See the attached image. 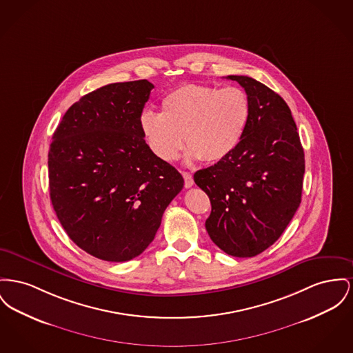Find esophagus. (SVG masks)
Instances as JSON below:
<instances>
[{
    "instance_id": "1",
    "label": "esophagus",
    "mask_w": 353,
    "mask_h": 353,
    "mask_svg": "<svg viewBox=\"0 0 353 353\" xmlns=\"http://www.w3.org/2000/svg\"><path fill=\"white\" fill-rule=\"evenodd\" d=\"M183 176H184V184H185V188L193 187V184H194V181H193V177H192V174L189 173V172H183Z\"/></svg>"
}]
</instances>
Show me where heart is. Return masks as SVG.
<instances>
[{
    "label": "heart",
    "instance_id": "heart-1",
    "mask_svg": "<svg viewBox=\"0 0 353 353\" xmlns=\"http://www.w3.org/2000/svg\"><path fill=\"white\" fill-rule=\"evenodd\" d=\"M161 113L145 110L140 128L149 149L173 161L185 143L188 157L216 163L240 144L250 114L248 94L239 86L185 83L168 93Z\"/></svg>",
    "mask_w": 353,
    "mask_h": 353
}]
</instances>
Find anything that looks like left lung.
I'll use <instances>...</instances> for the list:
<instances>
[{"label": "left lung", "instance_id": "left-lung-1", "mask_svg": "<svg viewBox=\"0 0 353 353\" xmlns=\"http://www.w3.org/2000/svg\"><path fill=\"white\" fill-rule=\"evenodd\" d=\"M248 94L250 114L236 149L197 170L194 183L210 200L205 228L234 257H253L283 234L301 203L304 149L290 106L248 76H228Z\"/></svg>", "mask_w": 353, "mask_h": 353}]
</instances>
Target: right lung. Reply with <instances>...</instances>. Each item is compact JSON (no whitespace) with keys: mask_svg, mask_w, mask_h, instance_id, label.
Returning a JSON list of instances; mask_svg holds the SVG:
<instances>
[{"mask_svg":"<svg viewBox=\"0 0 353 353\" xmlns=\"http://www.w3.org/2000/svg\"><path fill=\"white\" fill-rule=\"evenodd\" d=\"M153 88L148 80L99 88L66 110L52 137V205L70 240L105 261L141 254L184 187L180 172L153 154L140 128Z\"/></svg>","mask_w":353,"mask_h":353,"instance_id":"1","label":"right lung"}]
</instances>
